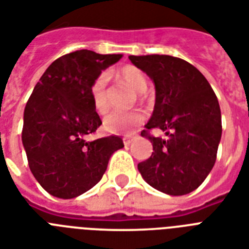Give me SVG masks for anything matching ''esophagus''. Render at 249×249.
I'll return each mask as SVG.
<instances>
[{
    "instance_id": "34e87169",
    "label": "esophagus",
    "mask_w": 249,
    "mask_h": 249,
    "mask_svg": "<svg viewBox=\"0 0 249 249\" xmlns=\"http://www.w3.org/2000/svg\"><path fill=\"white\" fill-rule=\"evenodd\" d=\"M133 141H134V138H129V137H124V138H123V142H124L125 145H129Z\"/></svg>"
}]
</instances>
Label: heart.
<instances>
[{
    "instance_id": "obj_1",
    "label": "heart",
    "mask_w": 249,
    "mask_h": 249,
    "mask_svg": "<svg viewBox=\"0 0 249 249\" xmlns=\"http://www.w3.org/2000/svg\"><path fill=\"white\" fill-rule=\"evenodd\" d=\"M108 75H115L121 82L129 86L135 92H144L147 88L145 76L138 68L133 65H124L108 72ZM107 75L101 74L97 76L90 87L93 106L98 114H105L107 111L106 96ZM144 121V114L141 111H129V112H111L105 118L104 126L108 133L112 134L131 135L139 125Z\"/></svg>"
}]
</instances>
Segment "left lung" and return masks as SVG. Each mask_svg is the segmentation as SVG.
<instances>
[{
  "mask_svg": "<svg viewBox=\"0 0 249 249\" xmlns=\"http://www.w3.org/2000/svg\"><path fill=\"white\" fill-rule=\"evenodd\" d=\"M152 79L155 110L142 131L153 152L138 163L143 179L157 191L183 196L197 189L215 165L221 139V111L215 92L197 68L169 54L129 56ZM161 128L166 140L149 134Z\"/></svg>",
  "mask_w": 249,
  "mask_h": 249,
  "instance_id": "obj_1",
  "label": "left lung"
}]
</instances>
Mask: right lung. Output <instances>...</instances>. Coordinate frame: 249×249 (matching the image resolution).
<instances>
[{"label":"right lung","mask_w":249,"mask_h":249,"mask_svg":"<svg viewBox=\"0 0 249 249\" xmlns=\"http://www.w3.org/2000/svg\"><path fill=\"white\" fill-rule=\"evenodd\" d=\"M121 54L88 50L54 60L34 87L24 110L21 139L29 169L54 197H78L102 179L111 155L124 147L115 135L88 142L102 124L90 87Z\"/></svg>","instance_id":"right-lung-1"}]
</instances>
